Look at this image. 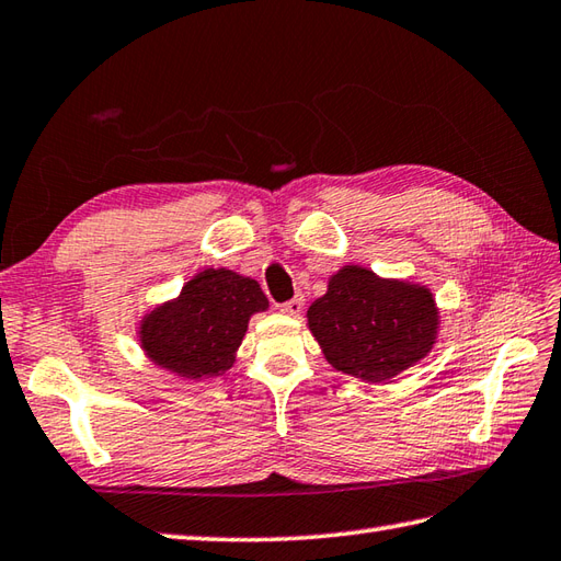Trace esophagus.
<instances>
[{"mask_svg":"<svg viewBox=\"0 0 561 561\" xmlns=\"http://www.w3.org/2000/svg\"><path fill=\"white\" fill-rule=\"evenodd\" d=\"M302 307H305V297H302V295H295L293 300L280 305V312L293 314V317H300V314H302Z\"/></svg>","mask_w":561,"mask_h":561,"instance_id":"34e87169","label":"esophagus"}]
</instances>
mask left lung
Here are the masks:
<instances>
[{
	"mask_svg": "<svg viewBox=\"0 0 561 561\" xmlns=\"http://www.w3.org/2000/svg\"><path fill=\"white\" fill-rule=\"evenodd\" d=\"M307 323L335 369L375 383L401 375L432 351L439 312L422 285L343 266L331 276L327 295L307 309Z\"/></svg>",
	"mask_w": 561,
	"mask_h": 561,
	"instance_id": "left-lung-1",
	"label": "left lung"
}]
</instances>
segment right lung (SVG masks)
<instances>
[{
	"label": "right lung",
	"mask_w": 561,
	"mask_h": 561,
	"mask_svg": "<svg viewBox=\"0 0 561 561\" xmlns=\"http://www.w3.org/2000/svg\"><path fill=\"white\" fill-rule=\"evenodd\" d=\"M266 307L256 280L228 268H206L184 285L175 302L141 321V347L156 365L180 377H218L232 367L249 317Z\"/></svg>",
	"instance_id": "obj_1"
}]
</instances>
